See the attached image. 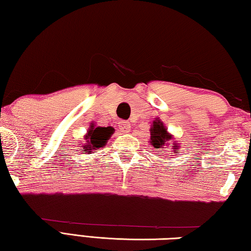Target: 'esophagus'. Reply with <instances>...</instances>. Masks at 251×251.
<instances>
[{
  "label": "esophagus",
  "mask_w": 251,
  "mask_h": 251,
  "mask_svg": "<svg viewBox=\"0 0 251 251\" xmlns=\"http://www.w3.org/2000/svg\"><path fill=\"white\" fill-rule=\"evenodd\" d=\"M118 127H120L121 131H123V133H126V131H128L130 129V124H129V122L123 121V122L120 123V125H118Z\"/></svg>",
  "instance_id": "1"
}]
</instances>
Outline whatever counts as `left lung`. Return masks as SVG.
<instances>
[{
  "label": "left lung",
  "mask_w": 251,
  "mask_h": 251,
  "mask_svg": "<svg viewBox=\"0 0 251 251\" xmlns=\"http://www.w3.org/2000/svg\"><path fill=\"white\" fill-rule=\"evenodd\" d=\"M151 131V133L150 143L155 148H163V146H165V144H167V142L172 141V136L167 133L166 128H165L163 123H160V121L154 122ZM178 147H179L178 146V144L175 143V146H174L173 150H175V151H177Z\"/></svg>",
  "instance_id": "obj_1"
}]
</instances>
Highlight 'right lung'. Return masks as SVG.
<instances>
[{
	"label": "right lung",
	"instance_id": "right-lung-1",
	"mask_svg": "<svg viewBox=\"0 0 251 251\" xmlns=\"http://www.w3.org/2000/svg\"><path fill=\"white\" fill-rule=\"evenodd\" d=\"M113 127H109V128H107V127H96V128H94V126H91V129L88 130V134L85 138L86 139V145L84 146V148L86 151H84L90 154L92 151L103 148L110 134L113 133Z\"/></svg>",
	"mask_w": 251,
	"mask_h": 251
}]
</instances>
